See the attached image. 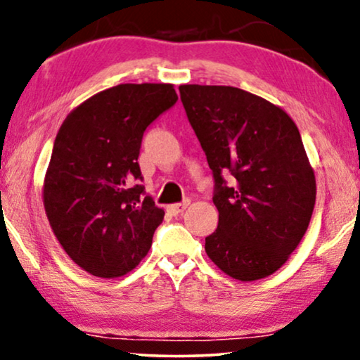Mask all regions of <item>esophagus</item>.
Returning a JSON list of instances; mask_svg holds the SVG:
<instances>
[{
	"label": "esophagus",
	"mask_w": 360,
	"mask_h": 360,
	"mask_svg": "<svg viewBox=\"0 0 360 360\" xmlns=\"http://www.w3.org/2000/svg\"><path fill=\"white\" fill-rule=\"evenodd\" d=\"M188 205H190V201L186 200V201H184V203H175V205L167 206V210H169V213H170V214L176 216V214H181V213H184V211H185L186 208H188Z\"/></svg>",
	"instance_id": "1"
}]
</instances>
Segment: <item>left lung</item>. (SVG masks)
<instances>
[{
    "mask_svg": "<svg viewBox=\"0 0 360 360\" xmlns=\"http://www.w3.org/2000/svg\"><path fill=\"white\" fill-rule=\"evenodd\" d=\"M179 90L213 170L219 221L205 239L206 254L240 282L269 277L303 239L316 200L298 127L282 108L240 88ZM224 174L231 175L229 186Z\"/></svg>",
    "mask_w": 360,
    "mask_h": 360,
    "instance_id": "left-lung-1",
    "label": "left lung"
}]
</instances>
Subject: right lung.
Returning a JSON list of instances; mask_svg holds the SVG:
<instances>
[{
    "label": "right lung",
    "instance_id": "obj_1",
    "mask_svg": "<svg viewBox=\"0 0 360 360\" xmlns=\"http://www.w3.org/2000/svg\"><path fill=\"white\" fill-rule=\"evenodd\" d=\"M179 100L170 83H122L65 117L44 180V208L63 250L101 278L146 257L164 210L146 195L137 164L144 131Z\"/></svg>",
    "mask_w": 360,
    "mask_h": 360
}]
</instances>
